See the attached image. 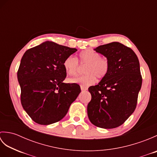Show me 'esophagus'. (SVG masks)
Wrapping results in <instances>:
<instances>
[{"label": "esophagus", "mask_w": 157, "mask_h": 157, "mask_svg": "<svg viewBox=\"0 0 157 157\" xmlns=\"http://www.w3.org/2000/svg\"><path fill=\"white\" fill-rule=\"evenodd\" d=\"M81 90L82 91H86L87 90V88L84 87V86H81Z\"/></svg>", "instance_id": "esophagus-1"}]
</instances>
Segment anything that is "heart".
<instances>
[{
	"instance_id": "1",
	"label": "heart",
	"mask_w": 157,
	"mask_h": 157,
	"mask_svg": "<svg viewBox=\"0 0 157 157\" xmlns=\"http://www.w3.org/2000/svg\"><path fill=\"white\" fill-rule=\"evenodd\" d=\"M79 61L81 65H86L84 69V75L70 78L69 82L83 86L94 84L97 78L102 79L107 75L110 64L107 59L101 57V55L91 49L85 50L79 53ZM63 67L69 75H75L79 69L78 61L75 56L70 55L63 61Z\"/></svg>"
}]
</instances>
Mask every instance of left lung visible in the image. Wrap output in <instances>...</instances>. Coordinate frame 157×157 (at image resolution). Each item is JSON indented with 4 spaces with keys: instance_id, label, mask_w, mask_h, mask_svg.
Segmentation results:
<instances>
[{
    "instance_id": "obj_1",
    "label": "left lung",
    "mask_w": 157,
    "mask_h": 157,
    "mask_svg": "<svg viewBox=\"0 0 157 157\" xmlns=\"http://www.w3.org/2000/svg\"><path fill=\"white\" fill-rule=\"evenodd\" d=\"M94 51L108 59L110 68L105 78L88 88L92 98L88 116L98 128H115L136 107L142 82L139 60L131 48L117 42L99 46Z\"/></svg>"
}]
</instances>
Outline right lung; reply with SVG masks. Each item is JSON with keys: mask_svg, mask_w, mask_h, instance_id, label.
Instances as JSON below:
<instances>
[{"mask_svg": "<svg viewBox=\"0 0 157 157\" xmlns=\"http://www.w3.org/2000/svg\"><path fill=\"white\" fill-rule=\"evenodd\" d=\"M78 50L46 41L28 50L17 71L21 102L33 121L50 125L61 120L81 89L65 84L64 60Z\"/></svg>", "mask_w": 157, "mask_h": 157, "instance_id": "obj_1", "label": "right lung"}]
</instances>
